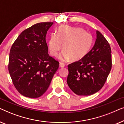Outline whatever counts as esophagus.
Returning <instances> with one entry per match:
<instances>
[{
    "label": "esophagus",
    "instance_id": "1",
    "mask_svg": "<svg viewBox=\"0 0 124 124\" xmlns=\"http://www.w3.org/2000/svg\"><path fill=\"white\" fill-rule=\"evenodd\" d=\"M59 66H60V67L61 68H64L65 67V64L62 63V62H60V64H59Z\"/></svg>",
    "mask_w": 124,
    "mask_h": 124
}]
</instances>
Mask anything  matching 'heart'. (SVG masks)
Returning <instances> with one entry per match:
<instances>
[{"instance_id":"b5f03b06","label":"heart","mask_w":124,"mask_h":124,"mask_svg":"<svg viewBox=\"0 0 124 124\" xmlns=\"http://www.w3.org/2000/svg\"><path fill=\"white\" fill-rule=\"evenodd\" d=\"M93 38L90 33L79 27L62 26L59 28L57 35H51L48 48L52 56H56L62 50L60 56L62 61L79 60L86 56L92 47Z\"/></svg>"}]
</instances>
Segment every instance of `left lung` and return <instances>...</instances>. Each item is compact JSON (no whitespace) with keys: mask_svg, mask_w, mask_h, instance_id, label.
I'll use <instances>...</instances> for the list:
<instances>
[{"mask_svg":"<svg viewBox=\"0 0 124 124\" xmlns=\"http://www.w3.org/2000/svg\"><path fill=\"white\" fill-rule=\"evenodd\" d=\"M67 84L78 95H90L99 91L112 68L111 49L101 32L96 31L94 46L85 57L68 65Z\"/></svg>","mask_w":124,"mask_h":124,"instance_id":"8db88e82","label":"left lung"}]
</instances>
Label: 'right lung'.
Here are the masks:
<instances>
[{"mask_svg":"<svg viewBox=\"0 0 124 124\" xmlns=\"http://www.w3.org/2000/svg\"><path fill=\"white\" fill-rule=\"evenodd\" d=\"M54 23H40L22 32L10 50L8 70L18 92L40 97L50 86L59 62L48 54L47 32Z\"/></svg>","mask_w":124,"mask_h":124,"instance_id":"obj_1","label":"right lung"}]
</instances>
